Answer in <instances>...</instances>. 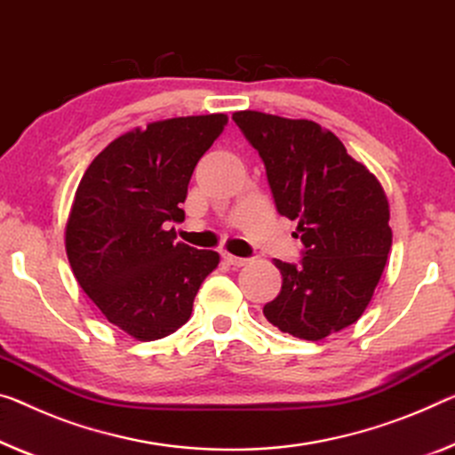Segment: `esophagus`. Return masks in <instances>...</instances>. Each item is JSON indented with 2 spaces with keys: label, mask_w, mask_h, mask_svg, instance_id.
<instances>
[{
  "label": "esophagus",
  "mask_w": 455,
  "mask_h": 455,
  "mask_svg": "<svg viewBox=\"0 0 455 455\" xmlns=\"http://www.w3.org/2000/svg\"><path fill=\"white\" fill-rule=\"evenodd\" d=\"M223 258H226V262L232 264V267H243V264H248V258H240L234 254H223Z\"/></svg>",
  "instance_id": "1"
}]
</instances>
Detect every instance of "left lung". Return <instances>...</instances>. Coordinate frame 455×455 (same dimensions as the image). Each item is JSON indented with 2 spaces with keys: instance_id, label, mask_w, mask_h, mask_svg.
Returning a JSON list of instances; mask_svg holds the SVG:
<instances>
[{
  "instance_id": "left-lung-1",
  "label": "left lung",
  "mask_w": 455,
  "mask_h": 455,
  "mask_svg": "<svg viewBox=\"0 0 455 455\" xmlns=\"http://www.w3.org/2000/svg\"><path fill=\"white\" fill-rule=\"evenodd\" d=\"M232 120L267 166L278 213L297 220L299 267L275 260L283 286L264 317L299 339L319 341L355 323L374 295L393 232L379 179L311 120L235 111Z\"/></svg>"
}]
</instances>
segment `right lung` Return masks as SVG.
I'll return each instance as SVG.
<instances>
[{"instance_id": "add662e5", "label": "right lung", "mask_w": 455, "mask_h": 455, "mask_svg": "<svg viewBox=\"0 0 455 455\" xmlns=\"http://www.w3.org/2000/svg\"><path fill=\"white\" fill-rule=\"evenodd\" d=\"M228 124L226 114L152 122L116 138L87 166L65 229L73 275L109 323L140 341L185 325L201 283L220 254L174 242L166 221L199 158Z\"/></svg>"}]
</instances>
